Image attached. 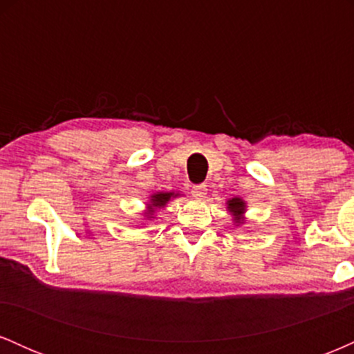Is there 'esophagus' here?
Segmentation results:
<instances>
[{
    "label": "esophagus",
    "instance_id": "esophagus-1",
    "mask_svg": "<svg viewBox=\"0 0 354 354\" xmlns=\"http://www.w3.org/2000/svg\"><path fill=\"white\" fill-rule=\"evenodd\" d=\"M206 191H208V188H206L205 185H196L193 186V189H191V194H193L196 200H203V198L206 196Z\"/></svg>",
    "mask_w": 354,
    "mask_h": 354
}]
</instances>
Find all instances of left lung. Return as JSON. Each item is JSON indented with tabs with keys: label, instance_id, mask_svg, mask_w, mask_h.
Segmentation results:
<instances>
[{
	"label": "left lung",
	"instance_id": "obj_1",
	"mask_svg": "<svg viewBox=\"0 0 354 354\" xmlns=\"http://www.w3.org/2000/svg\"><path fill=\"white\" fill-rule=\"evenodd\" d=\"M226 209L230 211V214L233 216V223L236 226L243 225L245 223V213H246V203L243 198H230L228 201H226Z\"/></svg>",
	"mask_w": 354,
	"mask_h": 354
}]
</instances>
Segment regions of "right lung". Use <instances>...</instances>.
<instances>
[{
	"instance_id": "right-lung-1",
	"label": "right lung",
	"mask_w": 354,
	"mask_h": 354,
	"mask_svg": "<svg viewBox=\"0 0 354 354\" xmlns=\"http://www.w3.org/2000/svg\"><path fill=\"white\" fill-rule=\"evenodd\" d=\"M176 196H180V193H163V191L153 193L151 196H149V203L145 209V219H153L158 208H165L166 203L171 201V198Z\"/></svg>"
}]
</instances>
